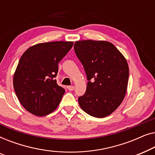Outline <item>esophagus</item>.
I'll return each mask as SVG.
<instances>
[{"mask_svg": "<svg viewBox=\"0 0 155 155\" xmlns=\"http://www.w3.org/2000/svg\"><path fill=\"white\" fill-rule=\"evenodd\" d=\"M74 86H68V90H70V91H73V90H74Z\"/></svg>", "mask_w": 155, "mask_h": 155, "instance_id": "obj_1", "label": "esophagus"}]
</instances>
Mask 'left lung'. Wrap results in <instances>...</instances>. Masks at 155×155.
<instances>
[{
  "label": "left lung",
  "instance_id": "left-lung-1",
  "mask_svg": "<svg viewBox=\"0 0 155 155\" xmlns=\"http://www.w3.org/2000/svg\"><path fill=\"white\" fill-rule=\"evenodd\" d=\"M74 49L89 81L85 93L78 98L80 107L96 118L110 115L126 94L129 76L126 59L107 41H78Z\"/></svg>",
  "mask_w": 155,
  "mask_h": 155
}]
</instances>
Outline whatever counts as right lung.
I'll list each match as a JSON object with an SVG mask.
<instances>
[{
    "mask_svg": "<svg viewBox=\"0 0 155 155\" xmlns=\"http://www.w3.org/2000/svg\"><path fill=\"white\" fill-rule=\"evenodd\" d=\"M73 41H51L31 46L19 61L13 76V86L18 98L27 111L44 116L60 104L65 90L54 78L58 63L73 47Z\"/></svg>",
    "mask_w": 155,
    "mask_h": 155,
    "instance_id": "obj_1",
    "label": "right lung"
}]
</instances>
